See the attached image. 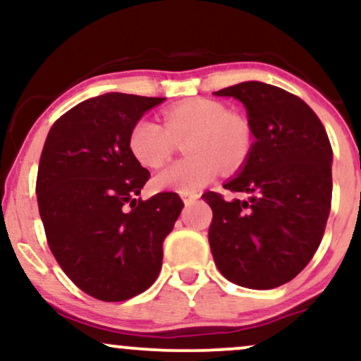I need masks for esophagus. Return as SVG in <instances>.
Returning <instances> with one entry per match:
<instances>
[{"instance_id": "1", "label": "esophagus", "mask_w": 361, "mask_h": 361, "mask_svg": "<svg viewBox=\"0 0 361 361\" xmlns=\"http://www.w3.org/2000/svg\"><path fill=\"white\" fill-rule=\"evenodd\" d=\"M198 197H200V195H198V193H190V192H183V193H181V200H183L185 205H192V204H195V202L198 200Z\"/></svg>"}]
</instances>
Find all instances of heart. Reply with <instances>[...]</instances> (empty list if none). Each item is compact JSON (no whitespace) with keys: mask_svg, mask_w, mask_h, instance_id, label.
<instances>
[{"mask_svg":"<svg viewBox=\"0 0 361 361\" xmlns=\"http://www.w3.org/2000/svg\"><path fill=\"white\" fill-rule=\"evenodd\" d=\"M186 139L190 157L161 169L152 178L157 192H198L217 176L219 166L239 168L251 149L246 118L227 114L219 102L195 98L169 106L164 127L152 118H139L128 134V151L146 168H157L171 156L176 140Z\"/></svg>","mask_w":361,"mask_h":361,"instance_id":"1","label":"heart"}]
</instances>
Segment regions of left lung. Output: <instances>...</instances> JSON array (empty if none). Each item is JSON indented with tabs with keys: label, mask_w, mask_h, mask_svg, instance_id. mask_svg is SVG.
Here are the masks:
<instances>
[{
	"label": "left lung",
	"mask_w": 361,
	"mask_h": 361,
	"mask_svg": "<svg viewBox=\"0 0 361 361\" xmlns=\"http://www.w3.org/2000/svg\"><path fill=\"white\" fill-rule=\"evenodd\" d=\"M214 94L243 103L255 142L224 183L247 198L202 195L214 212L210 251L233 283L280 287L307 267L321 244L331 210L333 149L312 109L279 86L244 81Z\"/></svg>",
	"instance_id": "left-lung-1"
}]
</instances>
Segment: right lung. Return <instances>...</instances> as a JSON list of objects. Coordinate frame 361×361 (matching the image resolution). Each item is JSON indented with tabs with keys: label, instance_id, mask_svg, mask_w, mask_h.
Listing matches in <instances>:
<instances>
[{
	"label": "right lung",
	"instance_id": "1",
	"mask_svg": "<svg viewBox=\"0 0 361 361\" xmlns=\"http://www.w3.org/2000/svg\"><path fill=\"white\" fill-rule=\"evenodd\" d=\"M166 98L106 93L78 103L49 130L37 202L54 258L88 295L122 302L154 283L163 241L183 202L135 198L149 171L128 151L130 128Z\"/></svg>",
	"mask_w": 361,
	"mask_h": 361
}]
</instances>
